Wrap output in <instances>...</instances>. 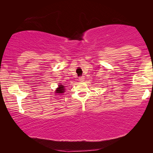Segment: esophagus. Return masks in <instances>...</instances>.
<instances>
[{"instance_id":"1","label":"esophagus","mask_w":153,"mask_h":153,"mask_svg":"<svg viewBox=\"0 0 153 153\" xmlns=\"http://www.w3.org/2000/svg\"><path fill=\"white\" fill-rule=\"evenodd\" d=\"M84 79H85V77L83 76L79 77V81H84Z\"/></svg>"}]
</instances>
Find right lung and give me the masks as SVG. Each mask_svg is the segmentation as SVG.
Returning <instances> with one entry per match:
<instances>
[{"label": "right lung", "instance_id": "add662e5", "mask_svg": "<svg viewBox=\"0 0 153 153\" xmlns=\"http://www.w3.org/2000/svg\"><path fill=\"white\" fill-rule=\"evenodd\" d=\"M58 88H57V90H56V93H64V91H65V86H63V85H58Z\"/></svg>", "mask_w": 153, "mask_h": 153}]
</instances>
